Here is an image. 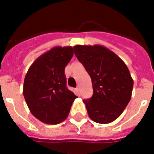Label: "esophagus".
I'll return each mask as SVG.
<instances>
[{
  "instance_id": "34e87169",
  "label": "esophagus",
  "mask_w": 154,
  "mask_h": 154,
  "mask_svg": "<svg viewBox=\"0 0 154 154\" xmlns=\"http://www.w3.org/2000/svg\"><path fill=\"white\" fill-rule=\"evenodd\" d=\"M76 91H77V94H80V92H81V89H80L79 86L77 87V89H76Z\"/></svg>"
}]
</instances>
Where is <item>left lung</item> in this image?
Segmentation results:
<instances>
[{
	"label": "left lung",
	"instance_id": "1",
	"mask_svg": "<svg viewBox=\"0 0 154 154\" xmlns=\"http://www.w3.org/2000/svg\"><path fill=\"white\" fill-rule=\"evenodd\" d=\"M74 53L91 77L94 94L84 100L89 117L100 124L113 122L132 96L134 81L124 61L101 45H76Z\"/></svg>",
	"mask_w": 154,
	"mask_h": 154
}]
</instances>
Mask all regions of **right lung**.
<instances>
[{
    "label": "right lung",
    "instance_id": "right-lung-1",
    "mask_svg": "<svg viewBox=\"0 0 154 154\" xmlns=\"http://www.w3.org/2000/svg\"><path fill=\"white\" fill-rule=\"evenodd\" d=\"M72 47H54L37 58L25 77L23 94L30 112L46 124L66 119L77 97L66 86L65 68L72 59Z\"/></svg>",
    "mask_w": 154,
    "mask_h": 154
}]
</instances>
